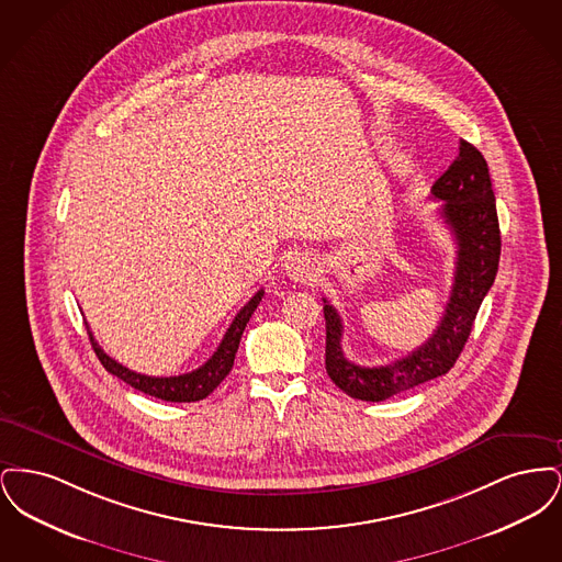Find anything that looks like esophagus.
<instances>
[{"instance_id":"esophagus-1","label":"esophagus","mask_w":562,"mask_h":562,"mask_svg":"<svg viewBox=\"0 0 562 562\" xmlns=\"http://www.w3.org/2000/svg\"><path fill=\"white\" fill-rule=\"evenodd\" d=\"M286 276L293 280V282H312L314 278H316V268H314V263L307 259V257H303V255H299V257H293L289 263H286Z\"/></svg>"}]
</instances>
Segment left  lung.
I'll return each instance as SVG.
<instances>
[{"mask_svg":"<svg viewBox=\"0 0 562 562\" xmlns=\"http://www.w3.org/2000/svg\"><path fill=\"white\" fill-rule=\"evenodd\" d=\"M431 198L442 200L440 214L457 244L451 296L442 321L422 348L385 367H360L346 358L344 322L324 301L326 373L351 398L379 402L392 398L429 379L449 373L472 333L482 299L495 282L502 236L488 166L481 151L461 140L459 156L431 186Z\"/></svg>","mask_w":562,"mask_h":562,"instance_id":"obj_1","label":"left lung"}]
</instances>
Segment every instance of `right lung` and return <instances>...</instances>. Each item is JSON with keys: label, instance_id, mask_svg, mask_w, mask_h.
<instances>
[{"label": "right lung", "instance_id": "add662e5", "mask_svg": "<svg viewBox=\"0 0 562 562\" xmlns=\"http://www.w3.org/2000/svg\"><path fill=\"white\" fill-rule=\"evenodd\" d=\"M261 299H263V291L255 293V296L241 307L238 316L232 322V326L227 328L221 346L211 356V360H206L200 369H195L191 373L177 374V376H149V374L134 373L131 369L122 367L120 362H115L113 358H109L108 353L101 349V346L94 341L88 324H86V328H88L90 344L94 348V353L99 356L101 364L108 369L109 373L115 374L124 383L133 385L134 390L166 402L202 401L232 371L236 351H238V346H240L241 333H244L246 324L250 321V316L255 314V310H257Z\"/></svg>", "mask_w": 562, "mask_h": 562}]
</instances>
